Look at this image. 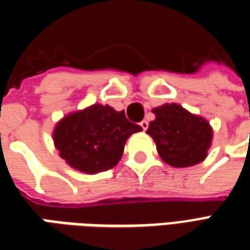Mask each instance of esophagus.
Listing matches in <instances>:
<instances>
[{"mask_svg": "<svg viewBox=\"0 0 250 250\" xmlns=\"http://www.w3.org/2000/svg\"><path fill=\"white\" fill-rule=\"evenodd\" d=\"M140 127L143 128V131H146L148 128V122H147V120H142V122H140Z\"/></svg>", "mask_w": 250, "mask_h": 250, "instance_id": "34e87169", "label": "esophagus"}]
</instances>
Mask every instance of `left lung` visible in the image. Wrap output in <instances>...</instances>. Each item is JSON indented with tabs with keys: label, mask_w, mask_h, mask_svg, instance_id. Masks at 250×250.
Instances as JSON below:
<instances>
[{
	"label": "left lung",
	"mask_w": 250,
	"mask_h": 250,
	"mask_svg": "<svg viewBox=\"0 0 250 250\" xmlns=\"http://www.w3.org/2000/svg\"><path fill=\"white\" fill-rule=\"evenodd\" d=\"M152 112L156 118L149 123L147 134L156 143L163 162L186 168L207 158L213 134L204 118L193 115L176 103L156 107Z\"/></svg>",
	"instance_id": "obj_1"
}]
</instances>
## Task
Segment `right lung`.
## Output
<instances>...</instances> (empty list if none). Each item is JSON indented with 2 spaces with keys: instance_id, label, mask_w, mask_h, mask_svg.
Segmentation results:
<instances>
[{
  "instance_id": "1",
  "label": "right lung",
  "mask_w": 250,
  "mask_h": 250,
  "mask_svg": "<svg viewBox=\"0 0 250 250\" xmlns=\"http://www.w3.org/2000/svg\"><path fill=\"white\" fill-rule=\"evenodd\" d=\"M142 130L125 118V111L95 103L59 120L53 139L59 156L70 167L84 173H98L115 167L127 139Z\"/></svg>"
}]
</instances>
